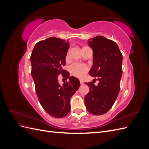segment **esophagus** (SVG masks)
I'll return each instance as SVG.
<instances>
[{"instance_id": "34e87169", "label": "esophagus", "mask_w": 149, "mask_h": 149, "mask_svg": "<svg viewBox=\"0 0 149 149\" xmlns=\"http://www.w3.org/2000/svg\"><path fill=\"white\" fill-rule=\"evenodd\" d=\"M79 81H80V84H83L84 83L83 80V79H79Z\"/></svg>"}]
</instances>
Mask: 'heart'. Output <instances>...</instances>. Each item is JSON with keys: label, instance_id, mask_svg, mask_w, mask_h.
Returning a JSON list of instances; mask_svg holds the SVG:
<instances>
[{"label": "heart", "instance_id": "b5f03b06", "mask_svg": "<svg viewBox=\"0 0 149 149\" xmlns=\"http://www.w3.org/2000/svg\"><path fill=\"white\" fill-rule=\"evenodd\" d=\"M88 71V67L83 64L74 63L70 66L71 74L78 78H82Z\"/></svg>", "mask_w": 149, "mask_h": 149}]
</instances>
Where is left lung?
<instances>
[{"instance_id":"left-lung-1","label":"left lung","mask_w":149,"mask_h":149,"mask_svg":"<svg viewBox=\"0 0 149 149\" xmlns=\"http://www.w3.org/2000/svg\"><path fill=\"white\" fill-rule=\"evenodd\" d=\"M88 44L93 52V66L89 73L96 77L99 83H86L89 92L84 97V103L90 113L100 116L111 109L118 96L123 55L116 42L102 36L89 39Z\"/></svg>"}]
</instances>
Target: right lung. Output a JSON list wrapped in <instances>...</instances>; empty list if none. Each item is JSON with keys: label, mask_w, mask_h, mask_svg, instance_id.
Returning a JSON list of instances; mask_svg holds the SVG:
<instances>
[{"label": "right lung", "mask_w": 149, "mask_h": 149, "mask_svg": "<svg viewBox=\"0 0 149 149\" xmlns=\"http://www.w3.org/2000/svg\"><path fill=\"white\" fill-rule=\"evenodd\" d=\"M69 47L68 40L50 37L36 44L30 56L31 74L38 101L43 109L56 118L69 113L70 99L80 86L78 78L63 70ZM60 74L69 78L62 86L58 83Z\"/></svg>", "instance_id": "right-lung-1"}]
</instances>
